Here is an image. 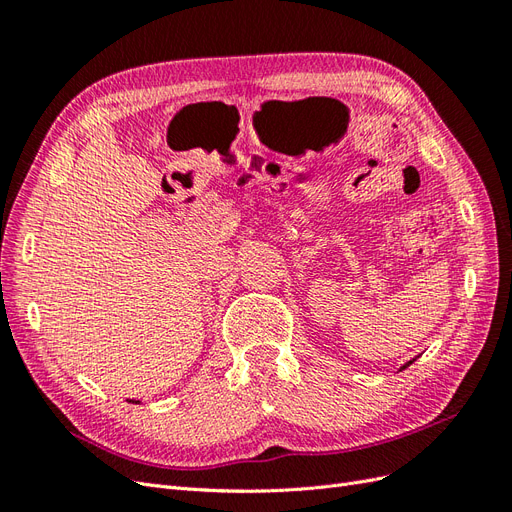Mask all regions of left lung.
Wrapping results in <instances>:
<instances>
[{"label": "left lung", "mask_w": 512, "mask_h": 512, "mask_svg": "<svg viewBox=\"0 0 512 512\" xmlns=\"http://www.w3.org/2000/svg\"><path fill=\"white\" fill-rule=\"evenodd\" d=\"M412 363H414V359H412V361H408V363H406L404 367H401V369H406V367H408V365H412Z\"/></svg>", "instance_id": "obj_1"}]
</instances>
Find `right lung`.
Wrapping results in <instances>:
<instances>
[{"mask_svg": "<svg viewBox=\"0 0 512 512\" xmlns=\"http://www.w3.org/2000/svg\"><path fill=\"white\" fill-rule=\"evenodd\" d=\"M132 404H141V401H132Z\"/></svg>", "mask_w": 512, "mask_h": 512, "instance_id": "add662e5", "label": "right lung"}]
</instances>
